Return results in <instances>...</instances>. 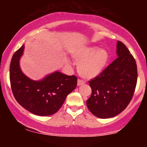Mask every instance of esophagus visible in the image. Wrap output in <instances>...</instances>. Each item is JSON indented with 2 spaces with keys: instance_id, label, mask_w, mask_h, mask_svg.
<instances>
[{
  "instance_id": "1",
  "label": "esophagus",
  "mask_w": 147,
  "mask_h": 147,
  "mask_svg": "<svg viewBox=\"0 0 147 147\" xmlns=\"http://www.w3.org/2000/svg\"><path fill=\"white\" fill-rule=\"evenodd\" d=\"M84 84H85V82H84L83 80H81V79H78V80H77V86H78L83 85Z\"/></svg>"
}]
</instances>
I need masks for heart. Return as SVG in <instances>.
<instances>
[{
  "label": "heart",
  "mask_w": 147,
  "mask_h": 147,
  "mask_svg": "<svg viewBox=\"0 0 147 147\" xmlns=\"http://www.w3.org/2000/svg\"><path fill=\"white\" fill-rule=\"evenodd\" d=\"M109 52L97 46H84L72 54L78 64L79 75L86 79L94 78L105 68L109 61Z\"/></svg>",
  "instance_id": "1"
}]
</instances>
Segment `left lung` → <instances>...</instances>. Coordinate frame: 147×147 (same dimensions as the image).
<instances>
[{
  "label": "left lung",
  "mask_w": 147,
  "mask_h": 147,
  "mask_svg": "<svg viewBox=\"0 0 147 147\" xmlns=\"http://www.w3.org/2000/svg\"><path fill=\"white\" fill-rule=\"evenodd\" d=\"M116 52L117 58L88 82L92 94L86 101L88 109L102 119L122 112L132 99L137 84V65L133 55L119 41Z\"/></svg>",
  "instance_id": "8db88e82"
}]
</instances>
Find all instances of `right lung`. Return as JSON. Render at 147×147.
<instances>
[{"label":"right lung","mask_w":147,"mask_h":147,"mask_svg":"<svg viewBox=\"0 0 147 147\" xmlns=\"http://www.w3.org/2000/svg\"><path fill=\"white\" fill-rule=\"evenodd\" d=\"M23 45L13 55L10 63L9 79L17 102L32 113L39 116L55 114L63 105L68 94L77 86V77L56 71L40 81H34L21 71L19 61Z\"/></svg>","instance_id":"right-lung-1"}]
</instances>
